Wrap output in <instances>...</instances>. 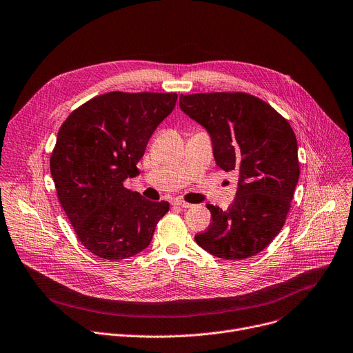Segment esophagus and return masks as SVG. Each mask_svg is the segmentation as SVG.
Instances as JSON below:
<instances>
[{"mask_svg":"<svg viewBox=\"0 0 353 353\" xmlns=\"http://www.w3.org/2000/svg\"><path fill=\"white\" fill-rule=\"evenodd\" d=\"M173 205H177V207H180V208H190V207H193V205L185 203V201H183V200H176V201H173Z\"/></svg>","mask_w":353,"mask_h":353,"instance_id":"34e87169","label":"esophagus"}]
</instances>
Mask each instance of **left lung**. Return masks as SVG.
I'll return each instance as SVG.
<instances>
[{
	"label": "left lung",
	"mask_w": 353,
	"mask_h": 353,
	"mask_svg": "<svg viewBox=\"0 0 353 353\" xmlns=\"http://www.w3.org/2000/svg\"><path fill=\"white\" fill-rule=\"evenodd\" d=\"M180 108L210 134L215 163L238 174L234 203L227 211L207 204L212 222L196 242L227 261L258 254L283 228L299 183L293 128L248 92L181 94Z\"/></svg>",
	"instance_id": "obj_1"
}]
</instances>
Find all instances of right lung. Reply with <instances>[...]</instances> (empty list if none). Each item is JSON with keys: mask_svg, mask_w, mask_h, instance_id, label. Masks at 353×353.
Returning a JSON list of instances; mask_svg holds the SVG:
<instances>
[{"mask_svg": "<svg viewBox=\"0 0 353 353\" xmlns=\"http://www.w3.org/2000/svg\"><path fill=\"white\" fill-rule=\"evenodd\" d=\"M176 92L111 91L88 100L61 123L50 154L60 205L79 241L95 256L122 261L149 246L168 201L123 187L152 134L174 108Z\"/></svg>", "mask_w": 353, "mask_h": 353, "instance_id": "add662e5", "label": "right lung"}]
</instances>
